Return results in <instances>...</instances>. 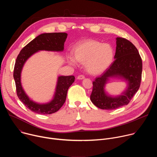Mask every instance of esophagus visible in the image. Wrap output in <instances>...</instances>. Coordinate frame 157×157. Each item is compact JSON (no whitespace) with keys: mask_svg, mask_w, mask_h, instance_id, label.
Masks as SVG:
<instances>
[{"mask_svg":"<svg viewBox=\"0 0 157 157\" xmlns=\"http://www.w3.org/2000/svg\"><path fill=\"white\" fill-rule=\"evenodd\" d=\"M84 78H85V76H84V75H79V76L77 77V79H83Z\"/></svg>","mask_w":157,"mask_h":157,"instance_id":"obj_1","label":"esophagus"}]
</instances>
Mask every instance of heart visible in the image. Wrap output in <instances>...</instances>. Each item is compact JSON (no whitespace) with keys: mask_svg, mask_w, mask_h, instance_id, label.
<instances>
[{"mask_svg":"<svg viewBox=\"0 0 157 157\" xmlns=\"http://www.w3.org/2000/svg\"><path fill=\"white\" fill-rule=\"evenodd\" d=\"M74 56L76 60L85 63L87 71L93 75L104 72L113 60L114 51L109 44L101 43L93 40H84L75 47ZM71 64L76 61L73 57L68 58Z\"/></svg>","mask_w":157,"mask_h":157,"instance_id":"obj_1","label":"heart"}]
</instances>
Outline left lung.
Segmentation results:
<instances>
[{"mask_svg":"<svg viewBox=\"0 0 157 157\" xmlns=\"http://www.w3.org/2000/svg\"><path fill=\"white\" fill-rule=\"evenodd\" d=\"M114 61L109 68L93 81L91 102L101 109L113 110L127 105L139 90L141 83L142 61L137 48L124 38H116ZM120 77L128 82V87L122 95L107 96L103 87L109 77Z\"/></svg>","mask_w":157,"mask_h":157,"instance_id":"8db88e82","label":"left lung"}]
</instances>
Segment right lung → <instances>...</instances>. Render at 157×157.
Wrapping results in <instances>:
<instances>
[{
  "label": "right lung",
  "instance_id": "right-lung-1",
  "mask_svg": "<svg viewBox=\"0 0 157 157\" xmlns=\"http://www.w3.org/2000/svg\"><path fill=\"white\" fill-rule=\"evenodd\" d=\"M67 35L68 34L66 33L62 32L41 34L22 48L16 59L13 70V78L17 96L29 109L35 113L45 115L57 112L65 102L68 88L74 82L75 78L74 76L58 77L53 99L49 103L40 104L31 101L21 87L20 74L22 68L27 59L38 51H63Z\"/></svg>",
  "mask_w": 157,
  "mask_h": 157
}]
</instances>
